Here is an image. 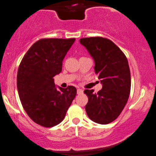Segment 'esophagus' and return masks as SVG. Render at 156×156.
Returning <instances> with one entry per match:
<instances>
[{
    "mask_svg": "<svg viewBox=\"0 0 156 156\" xmlns=\"http://www.w3.org/2000/svg\"><path fill=\"white\" fill-rule=\"evenodd\" d=\"M82 93H83V89H77V94H78V95H80V94H82Z\"/></svg>",
    "mask_w": 156,
    "mask_h": 156,
    "instance_id": "1",
    "label": "esophagus"
}]
</instances>
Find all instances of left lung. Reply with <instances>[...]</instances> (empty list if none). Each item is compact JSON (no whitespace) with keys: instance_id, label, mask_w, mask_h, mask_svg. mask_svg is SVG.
Instances as JSON below:
<instances>
[{"instance_id":"8db88e82","label":"left lung","mask_w":156,"mask_h":156,"mask_svg":"<svg viewBox=\"0 0 156 156\" xmlns=\"http://www.w3.org/2000/svg\"><path fill=\"white\" fill-rule=\"evenodd\" d=\"M95 61V73L102 84L97 93L86 89V111L95 123L107 124L115 121L125 107L130 92V71L122 51L111 40L102 37L80 39Z\"/></svg>"}]
</instances>
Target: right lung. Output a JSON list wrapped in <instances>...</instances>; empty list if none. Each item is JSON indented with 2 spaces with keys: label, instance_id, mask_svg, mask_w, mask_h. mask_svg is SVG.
Wrapping results in <instances>:
<instances>
[{
  "label": "right lung",
  "instance_id": "right-lung-1",
  "mask_svg": "<svg viewBox=\"0 0 156 156\" xmlns=\"http://www.w3.org/2000/svg\"><path fill=\"white\" fill-rule=\"evenodd\" d=\"M75 38H42L24 55L17 73V89L29 118L44 127L61 122L76 95L73 86L57 88L54 76L62 70V61Z\"/></svg>",
  "mask_w": 156,
  "mask_h": 156
}]
</instances>
